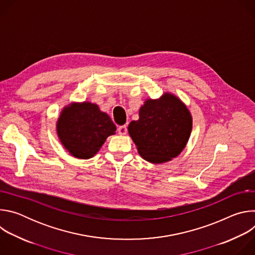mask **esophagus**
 Returning <instances> with one entry per match:
<instances>
[{"label":"esophagus","mask_w":255,"mask_h":255,"mask_svg":"<svg viewBox=\"0 0 255 255\" xmlns=\"http://www.w3.org/2000/svg\"><path fill=\"white\" fill-rule=\"evenodd\" d=\"M127 126L126 125H123V126H119L118 127V133L120 135H125L127 133Z\"/></svg>","instance_id":"obj_1"}]
</instances>
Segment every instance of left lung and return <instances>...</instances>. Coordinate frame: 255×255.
<instances>
[{"instance_id":"8db88e82","label":"left lung","mask_w":255,"mask_h":255,"mask_svg":"<svg viewBox=\"0 0 255 255\" xmlns=\"http://www.w3.org/2000/svg\"><path fill=\"white\" fill-rule=\"evenodd\" d=\"M192 116L186 105L165 93L158 100H147L132 121L128 132L139 154L151 163H162L177 156L190 138Z\"/></svg>"}]
</instances>
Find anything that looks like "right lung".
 Wrapping results in <instances>:
<instances>
[{
  "label": "right lung",
  "mask_w": 255,
  "mask_h": 255,
  "mask_svg": "<svg viewBox=\"0 0 255 255\" xmlns=\"http://www.w3.org/2000/svg\"><path fill=\"white\" fill-rule=\"evenodd\" d=\"M57 135L67 151L75 157L88 159L102 147L116 126L96 104L89 102L65 107L56 125Z\"/></svg>",
  "instance_id": "obj_1"
}]
</instances>
